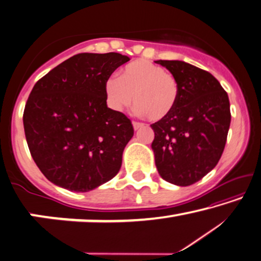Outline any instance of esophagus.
<instances>
[{
	"mask_svg": "<svg viewBox=\"0 0 261 261\" xmlns=\"http://www.w3.org/2000/svg\"><path fill=\"white\" fill-rule=\"evenodd\" d=\"M132 124H134V129L135 130H138V129H141V127L144 126V124L141 123V122H132Z\"/></svg>",
	"mask_w": 261,
	"mask_h": 261,
	"instance_id": "34e87169",
	"label": "esophagus"
}]
</instances>
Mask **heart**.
Returning <instances> with one entry per match:
<instances>
[{
    "mask_svg": "<svg viewBox=\"0 0 261 261\" xmlns=\"http://www.w3.org/2000/svg\"><path fill=\"white\" fill-rule=\"evenodd\" d=\"M106 95L109 106L114 110L120 111L129 107L134 98L141 114L150 120H161L176 108L179 84L176 76L162 65L138 60L125 65L118 80L107 81Z\"/></svg>",
    "mask_w": 261,
    "mask_h": 261,
    "instance_id": "1",
    "label": "heart"
}]
</instances>
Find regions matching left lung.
Instances as JSON below:
<instances>
[{
    "instance_id": "1",
    "label": "left lung",
    "mask_w": 261,
    "mask_h": 261,
    "mask_svg": "<svg viewBox=\"0 0 261 261\" xmlns=\"http://www.w3.org/2000/svg\"><path fill=\"white\" fill-rule=\"evenodd\" d=\"M176 76L179 97L164 119L151 124L154 162L163 179L192 185L218 164L231 123L227 92L211 73L181 61H155Z\"/></svg>"
}]
</instances>
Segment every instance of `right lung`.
<instances>
[{
    "label": "right lung",
    "mask_w": 261,
    "mask_h": 261,
    "mask_svg": "<svg viewBox=\"0 0 261 261\" xmlns=\"http://www.w3.org/2000/svg\"><path fill=\"white\" fill-rule=\"evenodd\" d=\"M130 58L82 53L36 82L23 125L29 151L54 184L87 192L114 178L134 136L131 120L107 107L106 83Z\"/></svg>",
    "instance_id": "right-lung-1"
}]
</instances>
